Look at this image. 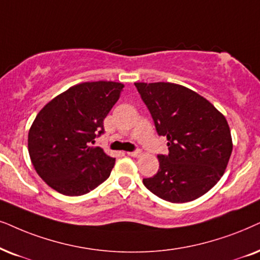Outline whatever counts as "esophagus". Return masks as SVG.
Masks as SVG:
<instances>
[{"instance_id":"esophagus-1","label":"esophagus","mask_w":260,"mask_h":260,"mask_svg":"<svg viewBox=\"0 0 260 260\" xmlns=\"http://www.w3.org/2000/svg\"><path fill=\"white\" fill-rule=\"evenodd\" d=\"M142 154V151L141 150H135V151H127V155H129V156H134V157H137V156H140V155Z\"/></svg>"}]
</instances>
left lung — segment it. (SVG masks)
Returning a JSON list of instances; mask_svg holds the SVG:
<instances>
[{"label":"left lung","mask_w":260,"mask_h":260,"mask_svg":"<svg viewBox=\"0 0 260 260\" xmlns=\"http://www.w3.org/2000/svg\"><path fill=\"white\" fill-rule=\"evenodd\" d=\"M159 136L167 137V155L143 179L148 190L171 203L197 200L214 187L227 167L233 142L223 114L186 87L170 82H136Z\"/></svg>","instance_id":"1"}]
</instances>
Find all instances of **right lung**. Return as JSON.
<instances>
[{
  "mask_svg": "<svg viewBox=\"0 0 260 260\" xmlns=\"http://www.w3.org/2000/svg\"><path fill=\"white\" fill-rule=\"evenodd\" d=\"M124 85L83 82L46 104L28 133V153L39 177L59 193L82 196L110 177L116 159L94 146Z\"/></svg>",
  "mask_w": 260,
  "mask_h": 260,
  "instance_id": "obj_1",
  "label": "right lung"
}]
</instances>
